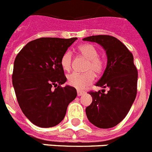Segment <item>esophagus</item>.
Returning <instances> with one entry per match:
<instances>
[{
    "instance_id": "esophagus-1",
    "label": "esophagus",
    "mask_w": 152,
    "mask_h": 152,
    "mask_svg": "<svg viewBox=\"0 0 152 152\" xmlns=\"http://www.w3.org/2000/svg\"><path fill=\"white\" fill-rule=\"evenodd\" d=\"M85 91H79V90H78L77 91V95L78 96H82V95H83L85 94Z\"/></svg>"
}]
</instances>
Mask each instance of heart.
Returning a JSON list of instances; mask_svg holds the SVG:
<instances>
[{
    "label": "heart",
    "instance_id": "heart-1",
    "mask_svg": "<svg viewBox=\"0 0 152 152\" xmlns=\"http://www.w3.org/2000/svg\"><path fill=\"white\" fill-rule=\"evenodd\" d=\"M79 54L87 60L85 70L87 71L85 73H73L67 76V83L72 87L79 90L84 89L86 87L91 85L94 81V73L98 75L103 70L104 63L101 58L98 57V50L91 45L85 44L78 48ZM73 53L69 50L64 53L61 57V64L63 69L69 71L72 66Z\"/></svg>",
    "mask_w": 152,
    "mask_h": 152
}]
</instances>
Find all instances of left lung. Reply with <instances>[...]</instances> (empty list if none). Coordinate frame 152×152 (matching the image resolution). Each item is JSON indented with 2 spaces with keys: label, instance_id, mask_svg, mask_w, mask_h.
Wrapping results in <instances>:
<instances>
[{
  "label": "left lung",
  "instance_id": "obj_1",
  "mask_svg": "<svg viewBox=\"0 0 152 152\" xmlns=\"http://www.w3.org/2000/svg\"><path fill=\"white\" fill-rule=\"evenodd\" d=\"M83 41L102 46L107 55V66L95 84L104 89L89 93L92 102L86 108L87 118L95 126L108 129L120 124L126 116L137 93L138 72L133 56L122 42L110 35H92Z\"/></svg>",
  "mask_w": 152,
  "mask_h": 152
}]
</instances>
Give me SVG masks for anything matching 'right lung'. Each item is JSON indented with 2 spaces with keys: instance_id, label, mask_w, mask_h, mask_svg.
I'll use <instances>...</instances> for the list:
<instances>
[{
  "instance_id": "obj_1",
  "label": "right lung",
  "mask_w": 152,
  "mask_h": 152,
  "mask_svg": "<svg viewBox=\"0 0 152 152\" xmlns=\"http://www.w3.org/2000/svg\"><path fill=\"white\" fill-rule=\"evenodd\" d=\"M76 39H35L26 44L15 59L12 81L17 102L26 117L37 126L59 124L77 95L74 87H61L66 81L61 57Z\"/></svg>"
}]
</instances>
